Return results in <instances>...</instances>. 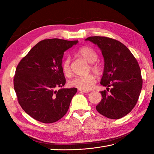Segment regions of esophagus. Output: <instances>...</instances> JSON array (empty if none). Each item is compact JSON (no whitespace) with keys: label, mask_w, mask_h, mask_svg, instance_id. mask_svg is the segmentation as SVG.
I'll list each match as a JSON object with an SVG mask.
<instances>
[{"label":"esophagus","mask_w":154,"mask_h":154,"mask_svg":"<svg viewBox=\"0 0 154 154\" xmlns=\"http://www.w3.org/2000/svg\"><path fill=\"white\" fill-rule=\"evenodd\" d=\"M79 91L81 93H89L90 91L89 90H83V89H79Z\"/></svg>","instance_id":"esophagus-1"}]
</instances>
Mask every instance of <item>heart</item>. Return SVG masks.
Segmentation results:
<instances>
[{
	"label": "heart",
	"instance_id": "b5f03b06",
	"mask_svg": "<svg viewBox=\"0 0 154 154\" xmlns=\"http://www.w3.org/2000/svg\"><path fill=\"white\" fill-rule=\"evenodd\" d=\"M77 55L79 57L85 59L91 63L90 68L94 73L100 75L103 73V67L99 62L96 61L98 59V54L93 48L88 46H83L77 51ZM63 73L69 76L71 74V59L69 57H65L61 64ZM96 78L93 74H89L82 77H76L70 81L69 85L79 89L89 90L95 83Z\"/></svg>",
	"mask_w": 154,
	"mask_h": 154
}]
</instances>
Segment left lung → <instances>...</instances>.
Instances as JSON below:
<instances>
[{"instance_id":"1","label":"left lung","mask_w":154,"mask_h":154,"mask_svg":"<svg viewBox=\"0 0 154 154\" xmlns=\"http://www.w3.org/2000/svg\"><path fill=\"white\" fill-rule=\"evenodd\" d=\"M85 40L99 46L104 60L100 84L107 87V91H100L102 100L96 109L109 119H121L134 108L141 92L142 77L138 61L126 45L114 39L91 36Z\"/></svg>"}]
</instances>
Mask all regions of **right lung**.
<instances>
[{"instance_id": "1", "label": "right lung", "mask_w": 154, "mask_h": 154, "mask_svg": "<svg viewBox=\"0 0 154 154\" xmlns=\"http://www.w3.org/2000/svg\"><path fill=\"white\" fill-rule=\"evenodd\" d=\"M77 42L58 38L42 40L16 67L14 88L18 102L39 122L50 124L61 119L77 93V88H61L66 82L61 64L64 52Z\"/></svg>"}]
</instances>
